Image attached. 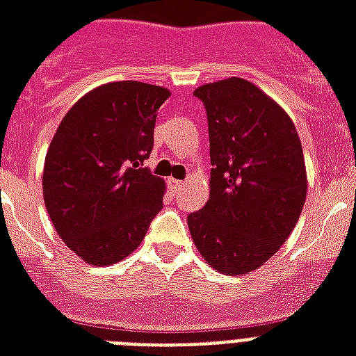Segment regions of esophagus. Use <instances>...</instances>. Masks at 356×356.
<instances>
[{"label":"esophagus","instance_id":"esophagus-1","mask_svg":"<svg viewBox=\"0 0 356 356\" xmlns=\"http://www.w3.org/2000/svg\"><path fill=\"white\" fill-rule=\"evenodd\" d=\"M168 183H170V186L173 188V192H179V190L184 186L183 181H179V179H168Z\"/></svg>","mask_w":356,"mask_h":356}]
</instances>
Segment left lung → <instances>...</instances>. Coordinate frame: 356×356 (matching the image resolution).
I'll use <instances>...</instances> for the list:
<instances>
[{
	"mask_svg": "<svg viewBox=\"0 0 356 356\" xmlns=\"http://www.w3.org/2000/svg\"><path fill=\"white\" fill-rule=\"evenodd\" d=\"M211 142V197L188 214L203 259L223 275L257 270L286 242L303 211L307 170L296 125L240 77L200 86Z\"/></svg>",
	"mask_w": 356,
	"mask_h": 356,
	"instance_id": "8db88e82",
	"label": "left lung"
}]
</instances>
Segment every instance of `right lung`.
<instances>
[{
  "label": "right lung",
  "mask_w": 356,
  "mask_h": 356,
  "mask_svg": "<svg viewBox=\"0 0 356 356\" xmlns=\"http://www.w3.org/2000/svg\"><path fill=\"white\" fill-rule=\"evenodd\" d=\"M170 97L138 81L107 83L64 116L44 164V201L58 236L92 266L129 257L161 212L164 181L144 161Z\"/></svg>",
  "instance_id": "add662e5"
}]
</instances>
